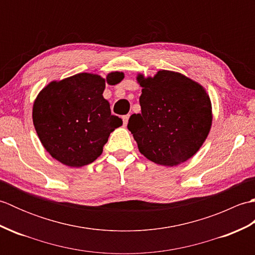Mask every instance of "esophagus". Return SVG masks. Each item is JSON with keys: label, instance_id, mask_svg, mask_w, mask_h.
I'll return each mask as SVG.
<instances>
[{"label": "esophagus", "instance_id": "34e87169", "mask_svg": "<svg viewBox=\"0 0 255 255\" xmlns=\"http://www.w3.org/2000/svg\"><path fill=\"white\" fill-rule=\"evenodd\" d=\"M128 119H129V115H125L123 116V122H124V125L126 126V125L128 124Z\"/></svg>", "mask_w": 255, "mask_h": 255}]
</instances>
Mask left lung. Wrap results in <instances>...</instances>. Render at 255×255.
Listing matches in <instances>:
<instances>
[{
    "mask_svg": "<svg viewBox=\"0 0 255 255\" xmlns=\"http://www.w3.org/2000/svg\"><path fill=\"white\" fill-rule=\"evenodd\" d=\"M141 113L127 128L140 153L164 166L191 159L207 138L213 123L211 102L203 85L182 73L160 70L153 77L138 73Z\"/></svg>",
    "mask_w": 255,
    "mask_h": 255,
    "instance_id": "8db88e82",
    "label": "left lung"
}]
</instances>
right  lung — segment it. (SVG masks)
Listing matches in <instances>:
<instances>
[{
  "label": "right lung",
  "instance_id": "add662e5",
  "mask_svg": "<svg viewBox=\"0 0 255 255\" xmlns=\"http://www.w3.org/2000/svg\"><path fill=\"white\" fill-rule=\"evenodd\" d=\"M124 78L118 71L105 79L83 72L51 81L39 92L32 105V123L53 159L81 167L99 158L111 132L123 125L122 118L112 115L103 92L106 83L115 85Z\"/></svg>",
  "mask_w": 255,
  "mask_h": 255
}]
</instances>
